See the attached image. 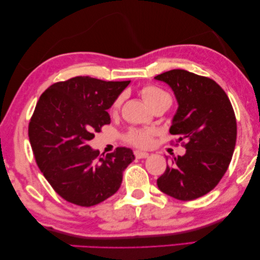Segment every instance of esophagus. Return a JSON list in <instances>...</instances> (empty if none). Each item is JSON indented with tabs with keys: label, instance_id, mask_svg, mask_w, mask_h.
<instances>
[{
	"label": "esophagus",
	"instance_id": "obj_1",
	"mask_svg": "<svg viewBox=\"0 0 260 260\" xmlns=\"http://www.w3.org/2000/svg\"><path fill=\"white\" fill-rule=\"evenodd\" d=\"M135 157L137 158V159L147 158V157H149V153H147V152H142V151H136V152H135Z\"/></svg>",
	"mask_w": 260,
	"mask_h": 260
}]
</instances>
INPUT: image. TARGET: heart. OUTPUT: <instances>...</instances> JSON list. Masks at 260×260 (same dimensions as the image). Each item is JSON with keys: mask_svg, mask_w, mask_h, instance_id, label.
I'll list each match as a JSON object with an SVG mask.
<instances>
[{"mask_svg": "<svg viewBox=\"0 0 260 260\" xmlns=\"http://www.w3.org/2000/svg\"><path fill=\"white\" fill-rule=\"evenodd\" d=\"M142 95L144 100H145L147 105L152 108L153 106L158 105L160 102H170L171 103V95L167 93L166 90L161 89L160 87L149 85L145 86L142 89ZM122 96L117 98L113 103L111 107V111H116L122 105ZM153 136L154 133L152 130H137L133 129L129 130L124 135V141L126 143L131 144V145L137 146V147H147L150 146L153 142Z\"/></svg>", "mask_w": 260, "mask_h": 260, "instance_id": "b5f03b06", "label": "heart"}]
</instances>
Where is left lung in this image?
<instances>
[{
	"label": "left lung",
	"mask_w": 260,
	"mask_h": 260,
	"mask_svg": "<svg viewBox=\"0 0 260 260\" xmlns=\"http://www.w3.org/2000/svg\"><path fill=\"white\" fill-rule=\"evenodd\" d=\"M173 89L179 108L170 127L186 153L172 158L157 185L170 197L190 201L213 190L229 167L237 123L225 91L213 79L185 70L154 77Z\"/></svg>",
	"instance_id": "1"
}]
</instances>
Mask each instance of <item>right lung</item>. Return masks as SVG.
<instances>
[{
  "mask_svg": "<svg viewBox=\"0 0 260 260\" xmlns=\"http://www.w3.org/2000/svg\"><path fill=\"white\" fill-rule=\"evenodd\" d=\"M130 81L75 77L55 82L39 98L29 123L36 162L52 188L71 203L90 207L118 190L133 150L100 154L87 143L109 124L107 109Z\"/></svg>",
  "mask_w": 260,
  "mask_h": 260,
  "instance_id": "obj_1",
  "label": "right lung"
}]
</instances>
